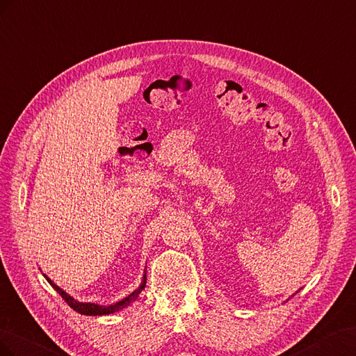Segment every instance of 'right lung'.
Wrapping results in <instances>:
<instances>
[{
    "label": "right lung",
    "mask_w": 356,
    "mask_h": 356,
    "mask_svg": "<svg viewBox=\"0 0 356 356\" xmlns=\"http://www.w3.org/2000/svg\"><path fill=\"white\" fill-rule=\"evenodd\" d=\"M44 277L47 279V282L50 283V285H52V288L59 293V296L65 300V302L68 304V306H70L71 309L79 312L80 314H88V316H99V314H110V313L119 312L120 309H124V307L129 306V304L133 302V301L138 297V293H140L141 291H143L145 283H146V277H145L143 283H141V286H140L137 291H134L133 293H129V296H128L127 298H124L122 301L113 304V306L104 307V306H98V304H94V302H79V301H76L74 298H71V297L68 296V293H65L59 286H56L55 283H54L52 280H50L47 276H44Z\"/></svg>",
    "instance_id": "obj_1"
}]
</instances>
